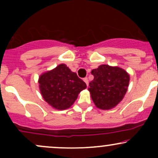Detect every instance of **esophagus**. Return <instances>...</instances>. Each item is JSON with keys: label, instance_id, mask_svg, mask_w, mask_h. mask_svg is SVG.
Wrapping results in <instances>:
<instances>
[{"label": "esophagus", "instance_id": "1", "mask_svg": "<svg viewBox=\"0 0 158 158\" xmlns=\"http://www.w3.org/2000/svg\"><path fill=\"white\" fill-rule=\"evenodd\" d=\"M83 81H85V83H86V85H87V86H88V78L87 77H85V78H84V79H83Z\"/></svg>", "mask_w": 158, "mask_h": 158}]
</instances>
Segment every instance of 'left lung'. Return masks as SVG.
Masks as SVG:
<instances>
[{"label": "left lung", "instance_id": "8db88e82", "mask_svg": "<svg viewBox=\"0 0 158 158\" xmlns=\"http://www.w3.org/2000/svg\"><path fill=\"white\" fill-rule=\"evenodd\" d=\"M94 79L88 90L98 108L109 110L122 101L128 89L130 77L125 70L118 67L102 64L91 71Z\"/></svg>", "mask_w": 158, "mask_h": 158}]
</instances>
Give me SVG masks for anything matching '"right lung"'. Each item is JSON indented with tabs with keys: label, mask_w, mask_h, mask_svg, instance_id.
I'll use <instances>...</instances> for the list:
<instances>
[{
	"label": "right lung",
	"mask_w": 158,
	"mask_h": 158,
	"mask_svg": "<svg viewBox=\"0 0 158 158\" xmlns=\"http://www.w3.org/2000/svg\"><path fill=\"white\" fill-rule=\"evenodd\" d=\"M39 83L44 100L57 110L70 108L79 94L87 88L86 84L77 73L72 72L64 64L41 74Z\"/></svg>",
	"instance_id": "add662e5"
}]
</instances>
